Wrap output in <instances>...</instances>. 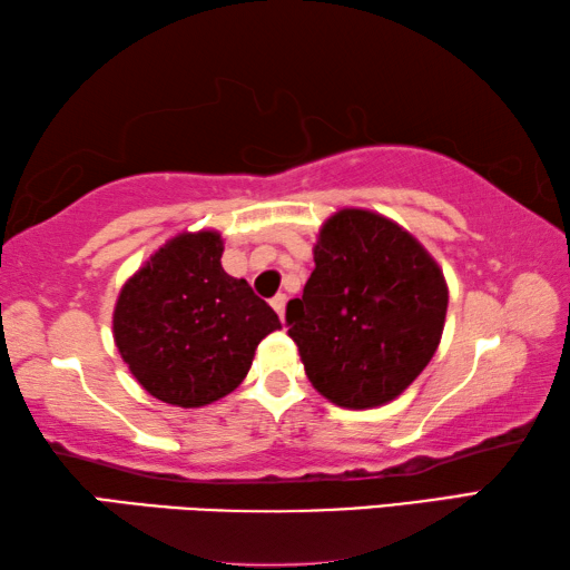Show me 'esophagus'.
I'll use <instances>...</instances> for the list:
<instances>
[{
	"instance_id": "esophagus-1",
	"label": "esophagus",
	"mask_w": 570,
	"mask_h": 570,
	"mask_svg": "<svg viewBox=\"0 0 570 570\" xmlns=\"http://www.w3.org/2000/svg\"><path fill=\"white\" fill-rule=\"evenodd\" d=\"M272 306H274V312L284 320V312H286V294H276V296L272 298Z\"/></svg>"
}]
</instances>
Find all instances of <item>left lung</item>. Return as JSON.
<instances>
[{
    "label": "left lung",
    "instance_id": "left-lung-1",
    "mask_svg": "<svg viewBox=\"0 0 570 570\" xmlns=\"http://www.w3.org/2000/svg\"><path fill=\"white\" fill-rule=\"evenodd\" d=\"M314 272L286 304L314 390L346 410L387 404L438 352L448 284L410 230L364 208H342L320 230Z\"/></svg>",
    "mask_w": 570,
    "mask_h": 570
}]
</instances>
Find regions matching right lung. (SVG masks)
Wrapping results in <instances>:
<instances>
[{
	"label": "right lung",
	"mask_w": 570,
	"mask_h": 570,
	"mask_svg": "<svg viewBox=\"0 0 570 570\" xmlns=\"http://www.w3.org/2000/svg\"><path fill=\"white\" fill-rule=\"evenodd\" d=\"M218 230L178 234L120 288L112 336L132 377L176 407H204L234 392L258 342L282 322L246 278L220 266Z\"/></svg>",
	"instance_id": "obj_1"
}]
</instances>
